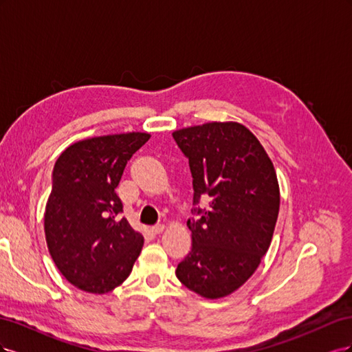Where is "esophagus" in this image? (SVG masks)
Returning <instances> with one entry per match:
<instances>
[{
    "label": "esophagus",
    "mask_w": 352,
    "mask_h": 352,
    "mask_svg": "<svg viewBox=\"0 0 352 352\" xmlns=\"http://www.w3.org/2000/svg\"><path fill=\"white\" fill-rule=\"evenodd\" d=\"M166 230V226L164 225H158V226H154L151 228V233L153 235H162V233Z\"/></svg>",
    "instance_id": "1"
}]
</instances>
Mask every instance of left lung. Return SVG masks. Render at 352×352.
I'll use <instances>...</instances> for the list:
<instances>
[{"instance_id": "left-lung-1", "label": "left lung", "mask_w": 352, "mask_h": 352, "mask_svg": "<svg viewBox=\"0 0 352 352\" xmlns=\"http://www.w3.org/2000/svg\"><path fill=\"white\" fill-rule=\"evenodd\" d=\"M173 138L189 160L194 204L208 208L188 220L192 248L176 269L189 291L225 298L247 282L267 252L280 207L278 176L255 135L238 122L184 127Z\"/></svg>"}]
</instances>
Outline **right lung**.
<instances>
[{"label":"right lung","instance_id":"obj_1","mask_svg":"<svg viewBox=\"0 0 352 352\" xmlns=\"http://www.w3.org/2000/svg\"><path fill=\"white\" fill-rule=\"evenodd\" d=\"M151 138L146 132L94 136L61 153L44 212L48 251L65 278L102 295L131 274L144 245L116 194L131 157Z\"/></svg>","mask_w":352,"mask_h":352}]
</instances>
